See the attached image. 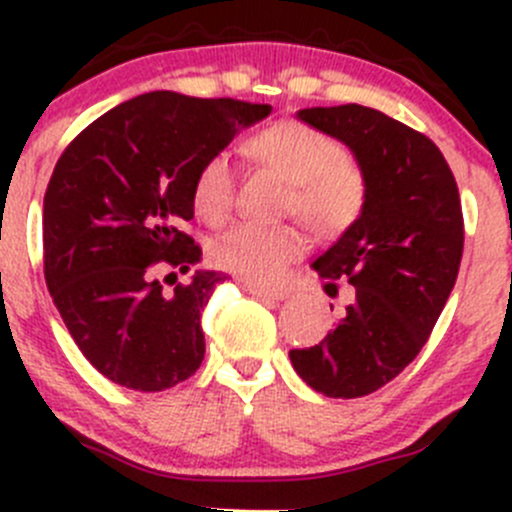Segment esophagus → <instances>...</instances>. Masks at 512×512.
Instances as JSON below:
<instances>
[{"mask_svg": "<svg viewBox=\"0 0 512 512\" xmlns=\"http://www.w3.org/2000/svg\"><path fill=\"white\" fill-rule=\"evenodd\" d=\"M245 289L257 299H270V302H282V299H287L285 289H265V287H257V285H247Z\"/></svg>", "mask_w": 512, "mask_h": 512, "instance_id": "1", "label": "esophagus"}]
</instances>
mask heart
<instances>
[{"label":"heart","instance_id":"1","mask_svg":"<svg viewBox=\"0 0 512 512\" xmlns=\"http://www.w3.org/2000/svg\"><path fill=\"white\" fill-rule=\"evenodd\" d=\"M247 153L292 183L289 213H297L322 235L347 230L364 208L366 185L359 168L344 158L337 138L302 121H277L247 141ZM235 198V173L223 153L200 163L193 180L195 213L218 225L230 215ZM307 247L292 225L265 227L242 223L213 242V262L257 285H272Z\"/></svg>","mask_w":512,"mask_h":512}]
</instances>
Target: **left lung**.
I'll return each instance as SVG.
<instances>
[{"label": "left lung", "instance_id": "1", "mask_svg": "<svg viewBox=\"0 0 512 512\" xmlns=\"http://www.w3.org/2000/svg\"><path fill=\"white\" fill-rule=\"evenodd\" d=\"M297 118L354 153L366 198L312 265L329 297L347 280L352 302L324 342L289 359L319 394L359 399L396 379L441 317L461 267V198L436 143L376 108L317 106Z\"/></svg>", "mask_w": 512, "mask_h": 512}]
</instances>
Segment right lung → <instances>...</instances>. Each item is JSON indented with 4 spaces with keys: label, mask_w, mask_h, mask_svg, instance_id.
<instances>
[{
    "label": "right lung",
    "mask_w": 512,
    "mask_h": 512,
    "mask_svg": "<svg viewBox=\"0 0 512 512\" xmlns=\"http://www.w3.org/2000/svg\"><path fill=\"white\" fill-rule=\"evenodd\" d=\"M270 111L151 91L103 113L61 153L44 195L46 287L76 347L113 384L163 391L203 364L200 317L225 275L195 270L165 289L153 272L178 280L198 265L203 250L180 230L193 218L195 173Z\"/></svg>",
    "instance_id": "add662e5"
}]
</instances>
